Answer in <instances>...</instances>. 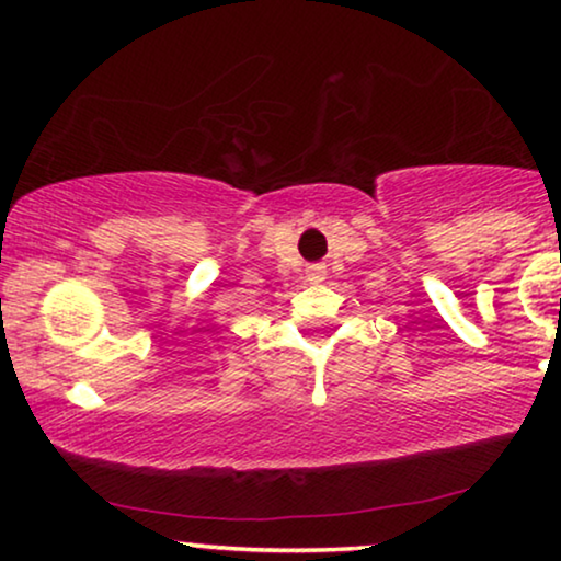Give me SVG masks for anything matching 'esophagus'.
<instances>
[{
    "label": "esophagus",
    "mask_w": 561,
    "mask_h": 561,
    "mask_svg": "<svg viewBox=\"0 0 561 561\" xmlns=\"http://www.w3.org/2000/svg\"><path fill=\"white\" fill-rule=\"evenodd\" d=\"M324 275H327L324 265H309L307 267V280H311V283H322Z\"/></svg>",
    "instance_id": "1"
}]
</instances>
